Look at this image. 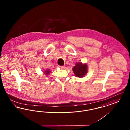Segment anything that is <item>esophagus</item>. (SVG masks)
<instances>
[{
	"instance_id": "obj_1",
	"label": "esophagus",
	"mask_w": 130,
	"mask_h": 130,
	"mask_svg": "<svg viewBox=\"0 0 130 130\" xmlns=\"http://www.w3.org/2000/svg\"><path fill=\"white\" fill-rule=\"evenodd\" d=\"M59 67L61 69H64L65 68V66H59Z\"/></svg>"
}]
</instances>
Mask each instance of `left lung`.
I'll return each instance as SVG.
<instances>
[{
  "instance_id": "obj_1",
  "label": "left lung",
  "mask_w": 130,
  "mask_h": 130,
  "mask_svg": "<svg viewBox=\"0 0 130 130\" xmlns=\"http://www.w3.org/2000/svg\"><path fill=\"white\" fill-rule=\"evenodd\" d=\"M88 65L87 63L76 62L72 70L75 76L77 77H83L88 73Z\"/></svg>"
}]
</instances>
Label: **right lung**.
<instances>
[{"instance_id":"obj_1","label":"right lung","mask_w":130,"mask_h":130,"mask_svg":"<svg viewBox=\"0 0 130 130\" xmlns=\"http://www.w3.org/2000/svg\"><path fill=\"white\" fill-rule=\"evenodd\" d=\"M51 70L50 69H46V70H44L43 71L44 74L45 75H48L50 74L51 73Z\"/></svg>"}]
</instances>
